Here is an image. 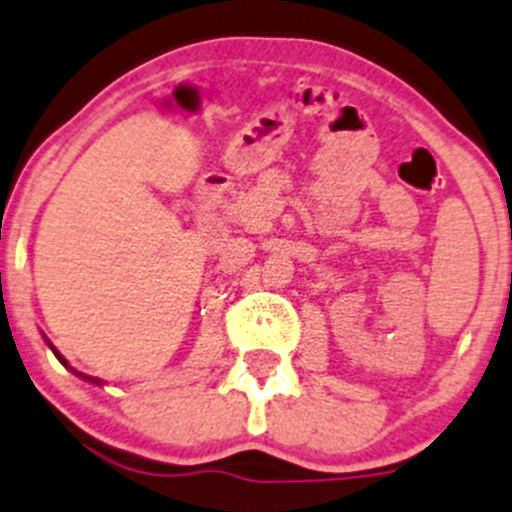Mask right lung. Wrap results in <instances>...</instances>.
I'll list each match as a JSON object with an SVG mask.
<instances>
[{"label":"right lung","instance_id":"add662e5","mask_svg":"<svg viewBox=\"0 0 512 512\" xmlns=\"http://www.w3.org/2000/svg\"><path fill=\"white\" fill-rule=\"evenodd\" d=\"M49 347H52V345H49ZM52 352H54V355H57V360H59V362H62V365H64V367H69V365H67V360H64V357H62V355H59V352H57V350H54V347H52ZM69 370H72V372H74V375H77V377H82V380L92 382V385H102V380H99V377H92V375H84V372L74 370V367H69Z\"/></svg>","mask_w":512,"mask_h":512}]
</instances>
